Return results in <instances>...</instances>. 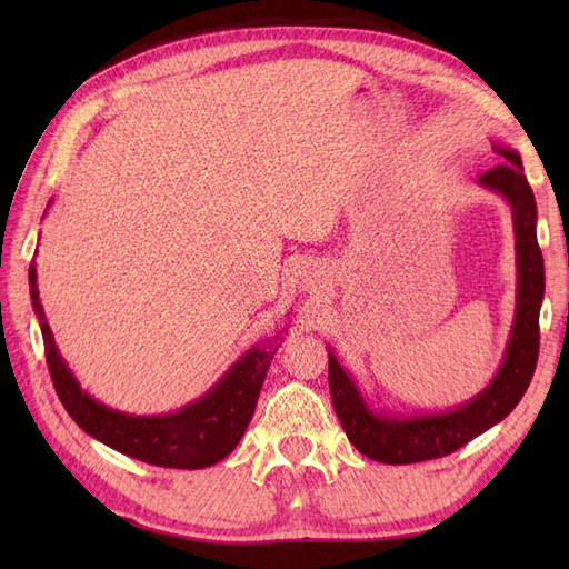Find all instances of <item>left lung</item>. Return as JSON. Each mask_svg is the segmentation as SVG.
Masks as SVG:
<instances>
[{
  "mask_svg": "<svg viewBox=\"0 0 569 569\" xmlns=\"http://www.w3.org/2000/svg\"><path fill=\"white\" fill-rule=\"evenodd\" d=\"M501 161L479 176V186L499 192L513 210L518 291L516 318L509 349L497 377L479 396L447 413L430 416H383L373 413L361 398L357 383L330 352V393L335 413L361 455L383 465H413L452 455L477 435L497 426L521 401L538 365L540 349V303L546 293V266L536 237L538 208L518 151L493 143Z\"/></svg>",
  "mask_w": 569,
  "mask_h": 569,
  "instance_id": "8db88e82",
  "label": "left lung"
}]
</instances>
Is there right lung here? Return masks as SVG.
<instances>
[{
	"mask_svg": "<svg viewBox=\"0 0 569 569\" xmlns=\"http://www.w3.org/2000/svg\"><path fill=\"white\" fill-rule=\"evenodd\" d=\"M29 291L33 312L41 325L46 361L56 393L68 416L94 440L147 465L173 469L212 467L239 445L257 408L266 371L276 349L281 347V335L263 345H253L208 393L183 406L178 413L127 416L94 401L72 377L46 322L33 263L29 266Z\"/></svg>",
	"mask_w": 569,
	"mask_h": 569,
	"instance_id": "obj_1",
	"label": "right lung"
}]
</instances>
